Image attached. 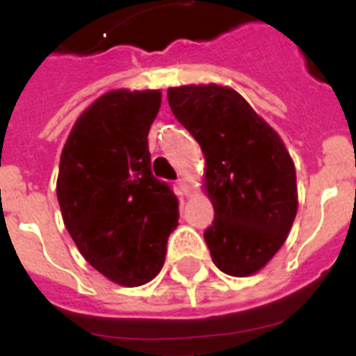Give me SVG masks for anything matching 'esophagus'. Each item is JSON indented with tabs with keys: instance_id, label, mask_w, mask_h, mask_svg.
<instances>
[{
	"instance_id": "34e87169",
	"label": "esophagus",
	"mask_w": 356,
	"mask_h": 356,
	"mask_svg": "<svg viewBox=\"0 0 356 356\" xmlns=\"http://www.w3.org/2000/svg\"><path fill=\"white\" fill-rule=\"evenodd\" d=\"M176 185H178V188H180V193L185 194V196H187V194L191 193V185H188V181L185 180V178H180V180L176 181Z\"/></svg>"
}]
</instances>
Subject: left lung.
<instances>
[{"instance_id":"left-lung-1","label":"left lung","mask_w":356,"mask_h":356,"mask_svg":"<svg viewBox=\"0 0 356 356\" xmlns=\"http://www.w3.org/2000/svg\"><path fill=\"white\" fill-rule=\"evenodd\" d=\"M169 106L205 155L212 260L229 276L260 271L284 246L298 212L296 169L284 140L237 90L217 83L168 90Z\"/></svg>"}]
</instances>
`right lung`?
Listing matches in <instances>:
<instances>
[{
    "label": "right lung",
    "instance_id": "1",
    "mask_svg": "<svg viewBox=\"0 0 356 356\" xmlns=\"http://www.w3.org/2000/svg\"><path fill=\"white\" fill-rule=\"evenodd\" d=\"M160 90H110L74 122L62 149L56 197L83 259L124 287L160 273L178 226V197L151 172L147 134Z\"/></svg>",
    "mask_w": 356,
    "mask_h": 356
}]
</instances>
